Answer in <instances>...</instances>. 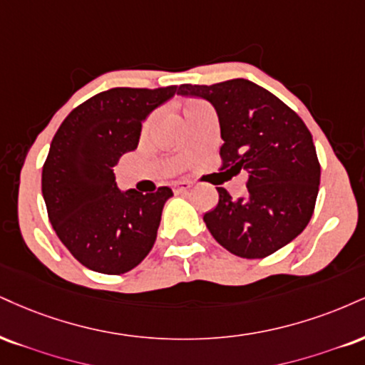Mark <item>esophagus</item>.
Here are the masks:
<instances>
[{
    "label": "esophagus",
    "mask_w": 365,
    "mask_h": 365,
    "mask_svg": "<svg viewBox=\"0 0 365 365\" xmlns=\"http://www.w3.org/2000/svg\"><path fill=\"white\" fill-rule=\"evenodd\" d=\"M190 187H192V183L190 182H187V180H178V182H173V190L175 192H187V190H190Z\"/></svg>",
    "instance_id": "1"
}]
</instances>
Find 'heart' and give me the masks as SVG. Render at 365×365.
Instances as JSON below:
<instances>
[{
	"instance_id": "obj_1",
	"label": "heart",
	"mask_w": 365,
	"mask_h": 365,
	"mask_svg": "<svg viewBox=\"0 0 365 365\" xmlns=\"http://www.w3.org/2000/svg\"><path fill=\"white\" fill-rule=\"evenodd\" d=\"M197 105H202L200 100H188V102L185 103V107H183V112L188 110V108H192V107H197Z\"/></svg>"
}]
</instances>
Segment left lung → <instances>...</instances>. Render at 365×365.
I'll use <instances>...</instances> for the list:
<instances>
[{
	"label": "left lung",
	"instance_id": "8db88e82",
	"mask_svg": "<svg viewBox=\"0 0 365 365\" xmlns=\"http://www.w3.org/2000/svg\"><path fill=\"white\" fill-rule=\"evenodd\" d=\"M216 108L225 140L221 168L248 171V195L219 202L204 221L221 247L241 258H265L308 226L319 188L313 138L302 118L265 88L236 78L216 85H182Z\"/></svg>",
	"mask_w": 365,
	"mask_h": 365
}]
</instances>
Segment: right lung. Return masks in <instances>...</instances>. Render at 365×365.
Wrapping results in <instances>:
<instances>
[{
	"instance_id": "right-lung-1",
	"label": "right lung",
	"mask_w": 365,
	"mask_h": 365,
	"mask_svg": "<svg viewBox=\"0 0 365 365\" xmlns=\"http://www.w3.org/2000/svg\"><path fill=\"white\" fill-rule=\"evenodd\" d=\"M177 86L112 88L64 118L42 168V195L56 235L90 270L120 275L155 245L170 187L151 194L117 188L113 166L138 148L148 113Z\"/></svg>"
}]
</instances>
